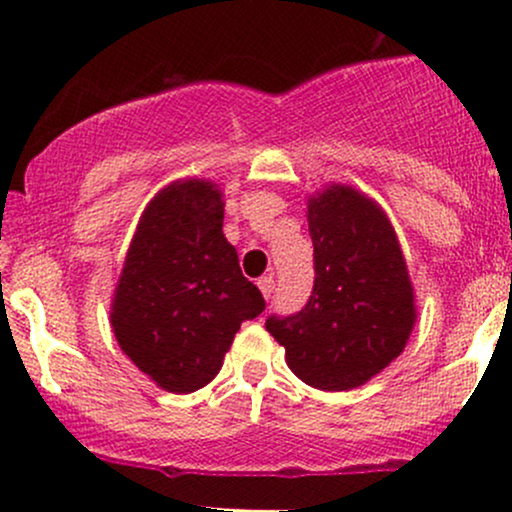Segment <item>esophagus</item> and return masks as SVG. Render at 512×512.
<instances>
[{
	"label": "esophagus",
	"mask_w": 512,
	"mask_h": 512,
	"mask_svg": "<svg viewBox=\"0 0 512 512\" xmlns=\"http://www.w3.org/2000/svg\"><path fill=\"white\" fill-rule=\"evenodd\" d=\"M257 286H260V291H262L264 298H272V293H274V276L272 274L260 276V279H257Z\"/></svg>",
	"instance_id": "esophagus-1"
}]
</instances>
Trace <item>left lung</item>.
<instances>
[{"label":"left lung","mask_w":512,"mask_h":512,"mask_svg":"<svg viewBox=\"0 0 512 512\" xmlns=\"http://www.w3.org/2000/svg\"><path fill=\"white\" fill-rule=\"evenodd\" d=\"M315 286L301 313L269 317L303 383L354 390L402 354L416 322V296L395 228L375 199L351 185L308 197Z\"/></svg>","instance_id":"left-lung-1"}]
</instances>
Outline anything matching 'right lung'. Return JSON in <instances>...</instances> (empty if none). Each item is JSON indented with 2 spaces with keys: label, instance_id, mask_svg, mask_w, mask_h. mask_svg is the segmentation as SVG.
Masks as SVG:
<instances>
[{
  "label": "right lung",
  "instance_id": "1",
  "mask_svg": "<svg viewBox=\"0 0 512 512\" xmlns=\"http://www.w3.org/2000/svg\"><path fill=\"white\" fill-rule=\"evenodd\" d=\"M264 298L223 236V192L204 178L175 180L146 204L117 279L110 325L149 380L187 395L221 370L223 356Z\"/></svg>",
  "mask_w": 512,
  "mask_h": 512
}]
</instances>
